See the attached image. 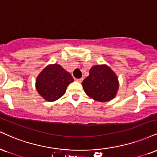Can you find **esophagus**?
<instances>
[{
	"mask_svg": "<svg viewBox=\"0 0 157 157\" xmlns=\"http://www.w3.org/2000/svg\"><path fill=\"white\" fill-rule=\"evenodd\" d=\"M82 80H83V78H80V79H77V80H76V81H77V82H82Z\"/></svg>",
	"mask_w": 157,
	"mask_h": 157,
	"instance_id": "34e87169",
	"label": "esophagus"
}]
</instances>
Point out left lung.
<instances>
[{
    "label": "left lung",
    "instance_id": "left-lung-1",
    "mask_svg": "<svg viewBox=\"0 0 157 157\" xmlns=\"http://www.w3.org/2000/svg\"><path fill=\"white\" fill-rule=\"evenodd\" d=\"M82 85L87 95L99 102L114 99L119 88L118 77L106 64L93 66Z\"/></svg>",
    "mask_w": 157,
    "mask_h": 157
}]
</instances>
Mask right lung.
<instances>
[{
    "label": "right lung",
    "instance_id": "right-lung-1",
    "mask_svg": "<svg viewBox=\"0 0 157 157\" xmlns=\"http://www.w3.org/2000/svg\"><path fill=\"white\" fill-rule=\"evenodd\" d=\"M74 82L71 74L60 64H49L39 74L36 89L45 101H55L65 94L67 87Z\"/></svg>",
    "mask_w": 157,
    "mask_h": 157
}]
</instances>
